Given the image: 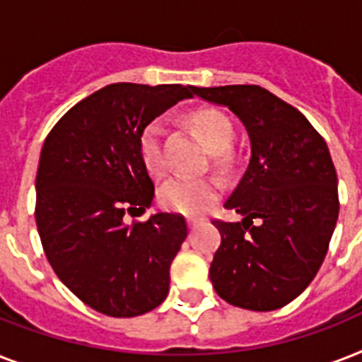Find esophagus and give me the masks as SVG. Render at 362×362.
Returning a JSON list of instances; mask_svg holds the SVG:
<instances>
[{
  "instance_id": "obj_1",
  "label": "esophagus",
  "mask_w": 362,
  "mask_h": 362,
  "mask_svg": "<svg viewBox=\"0 0 362 362\" xmlns=\"http://www.w3.org/2000/svg\"><path fill=\"white\" fill-rule=\"evenodd\" d=\"M199 223H201V220H199V218H187V226L189 227H195V226H199Z\"/></svg>"
}]
</instances>
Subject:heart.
<instances>
[{
  "mask_svg": "<svg viewBox=\"0 0 362 362\" xmlns=\"http://www.w3.org/2000/svg\"><path fill=\"white\" fill-rule=\"evenodd\" d=\"M189 124L203 139L216 167L226 169L231 163V144L235 139L231 120L218 109H197L189 115ZM139 152L146 170L153 176H163L167 170L163 156V124L152 120L144 125L139 136ZM220 184L214 178H173L159 189V204L165 210L184 216L203 214L218 197Z\"/></svg>",
  "mask_w": 362,
  "mask_h": 362,
  "instance_id": "1",
  "label": "heart"
}]
</instances>
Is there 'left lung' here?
I'll return each mask as SVG.
<instances>
[{
    "label": "left lung",
    "instance_id": "left-lung-1",
    "mask_svg": "<svg viewBox=\"0 0 362 362\" xmlns=\"http://www.w3.org/2000/svg\"><path fill=\"white\" fill-rule=\"evenodd\" d=\"M246 127L252 158L226 201L242 221H212L221 244L210 281L238 308L270 312L310 286L338 220V178L323 136L304 115L261 86L195 88ZM257 219L259 224H253Z\"/></svg>",
    "mask_w": 362,
    "mask_h": 362
}]
</instances>
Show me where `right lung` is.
<instances>
[{
  "instance_id": "obj_1",
  "label": "right lung",
  "mask_w": 362,
  "mask_h": 362,
  "mask_svg": "<svg viewBox=\"0 0 362 362\" xmlns=\"http://www.w3.org/2000/svg\"><path fill=\"white\" fill-rule=\"evenodd\" d=\"M193 86L118 82L65 112L42 144L35 221L58 278L90 308L135 317L163 303L186 220L158 212L127 226L125 214L152 206L153 182L139 136Z\"/></svg>"
}]
</instances>
